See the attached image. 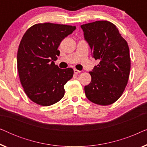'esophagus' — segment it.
Instances as JSON below:
<instances>
[{
    "mask_svg": "<svg viewBox=\"0 0 147 147\" xmlns=\"http://www.w3.org/2000/svg\"><path fill=\"white\" fill-rule=\"evenodd\" d=\"M74 73H75L76 74H80V72H81V71H80V70H78V69H74Z\"/></svg>",
    "mask_w": 147,
    "mask_h": 147,
    "instance_id": "obj_1",
    "label": "esophagus"
}]
</instances>
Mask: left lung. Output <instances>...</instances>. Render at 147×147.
<instances>
[{"instance_id": "obj_1", "label": "left lung", "mask_w": 147, "mask_h": 147, "mask_svg": "<svg viewBox=\"0 0 147 147\" xmlns=\"http://www.w3.org/2000/svg\"><path fill=\"white\" fill-rule=\"evenodd\" d=\"M84 39L92 55L100 63L92 71L91 82L84 87L86 97L98 105L115 102L124 91L130 70V51L127 42L118 28L107 21L81 25Z\"/></svg>"}]
</instances>
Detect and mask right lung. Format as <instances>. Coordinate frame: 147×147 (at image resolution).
<instances>
[{
    "label": "right lung",
    "instance_id": "right-lung-1",
    "mask_svg": "<svg viewBox=\"0 0 147 147\" xmlns=\"http://www.w3.org/2000/svg\"><path fill=\"white\" fill-rule=\"evenodd\" d=\"M75 26L50 23L35 24L22 38L17 52V69L21 85L30 100L41 106L59 102L64 85L74 75L72 68L60 69L53 61L59 55V44Z\"/></svg>",
    "mask_w": 147,
    "mask_h": 147
}]
</instances>
